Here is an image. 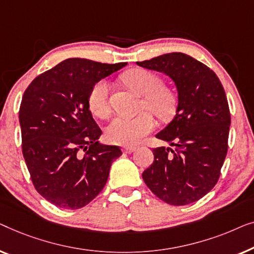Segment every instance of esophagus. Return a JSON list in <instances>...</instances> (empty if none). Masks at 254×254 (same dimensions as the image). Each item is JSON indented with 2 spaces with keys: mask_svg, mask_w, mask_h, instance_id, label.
<instances>
[{
  "mask_svg": "<svg viewBox=\"0 0 254 254\" xmlns=\"http://www.w3.org/2000/svg\"><path fill=\"white\" fill-rule=\"evenodd\" d=\"M135 151V147L133 146H127V147H123V152L126 153V154H131L132 152Z\"/></svg>",
  "mask_w": 254,
  "mask_h": 254,
  "instance_id": "1",
  "label": "esophagus"
}]
</instances>
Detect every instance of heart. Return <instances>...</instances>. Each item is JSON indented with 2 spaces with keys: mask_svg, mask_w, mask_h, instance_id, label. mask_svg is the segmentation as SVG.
I'll use <instances>...</instances> for the list:
<instances>
[{
  "mask_svg": "<svg viewBox=\"0 0 254 254\" xmlns=\"http://www.w3.org/2000/svg\"><path fill=\"white\" fill-rule=\"evenodd\" d=\"M124 84L138 94L144 96L142 107L151 110L160 119H168L175 110V96L169 90L162 87L161 79L155 73L145 69H134L123 74ZM109 85L106 80L94 84L88 95L91 112L99 117L109 113ZM154 120L147 112L134 117L117 116L107 127V138L117 145L128 146L137 144L154 128Z\"/></svg>",
  "mask_w": 254,
  "mask_h": 254,
  "instance_id": "1",
  "label": "heart"
}]
</instances>
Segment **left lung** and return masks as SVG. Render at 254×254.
<instances>
[{"label":"left lung","instance_id":"left-lung-1","mask_svg":"<svg viewBox=\"0 0 254 254\" xmlns=\"http://www.w3.org/2000/svg\"><path fill=\"white\" fill-rule=\"evenodd\" d=\"M174 81L177 108L155 137L174 146L153 149L154 161L142 180L156 197L174 206L194 202L215 187L228 151L230 113L214 71L184 53L137 62Z\"/></svg>","mask_w":254,"mask_h":254}]
</instances>
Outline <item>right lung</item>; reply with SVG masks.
<instances>
[{
  "mask_svg": "<svg viewBox=\"0 0 254 254\" xmlns=\"http://www.w3.org/2000/svg\"><path fill=\"white\" fill-rule=\"evenodd\" d=\"M126 65L66 59L35 78L24 93L19 124L25 162L37 191L60 208L90 203L122 155L117 146L99 141L102 131L88 95L94 84Z\"/></svg>",
  "mask_w": 254,
  "mask_h": 254,
  "instance_id": "right-lung-1",
  "label": "right lung"
}]
</instances>
